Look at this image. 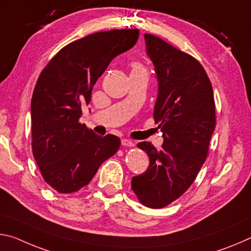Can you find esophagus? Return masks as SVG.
<instances>
[{"mask_svg":"<svg viewBox=\"0 0 251 251\" xmlns=\"http://www.w3.org/2000/svg\"><path fill=\"white\" fill-rule=\"evenodd\" d=\"M121 145H122L123 147H128V148H131V147H133V146H134V143H133L132 141L128 140V139H122V141H121Z\"/></svg>","mask_w":251,"mask_h":251,"instance_id":"obj_1","label":"esophagus"}]
</instances>
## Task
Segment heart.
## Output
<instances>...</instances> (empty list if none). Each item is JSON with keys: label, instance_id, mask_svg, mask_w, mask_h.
Listing matches in <instances>:
<instances>
[{"label": "heart", "instance_id": "heart-1", "mask_svg": "<svg viewBox=\"0 0 251 251\" xmlns=\"http://www.w3.org/2000/svg\"><path fill=\"white\" fill-rule=\"evenodd\" d=\"M132 71H146V70L140 63H134L132 67Z\"/></svg>", "mask_w": 251, "mask_h": 251}]
</instances>
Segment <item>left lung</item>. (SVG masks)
<instances>
[{"label":"left lung","mask_w":251,"mask_h":251,"mask_svg":"<svg viewBox=\"0 0 251 251\" xmlns=\"http://www.w3.org/2000/svg\"><path fill=\"white\" fill-rule=\"evenodd\" d=\"M145 39L158 77L153 119L163 143L159 151L150 142L138 143L150 166L133 176L131 188L143 206L159 209L188 190L206 161L216 105L211 82L198 60L155 35L146 33Z\"/></svg>","instance_id":"1"}]
</instances>
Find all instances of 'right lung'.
Segmentation results:
<instances>
[{"mask_svg": "<svg viewBox=\"0 0 251 251\" xmlns=\"http://www.w3.org/2000/svg\"><path fill=\"white\" fill-rule=\"evenodd\" d=\"M138 38V28L93 33L65 45L41 72L31 101L32 151L44 181L60 194L87 186L120 148L116 135L81 125V106L113 57Z\"/></svg>", "mask_w": 251, "mask_h": 251, "instance_id": "1", "label": "right lung"}]
</instances>
